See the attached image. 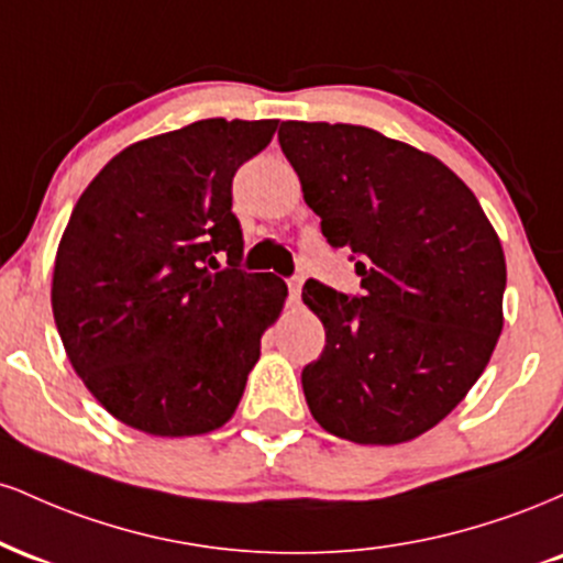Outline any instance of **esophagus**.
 Wrapping results in <instances>:
<instances>
[{"mask_svg": "<svg viewBox=\"0 0 563 563\" xmlns=\"http://www.w3.org/2000/svg\"><path fill=\"white\" fill-rule=\"evenodd\" d=\"M301 275H294V277H288V299L290 301H299V296H301Z\"/></svg>", "mask_w": 563, "mask_h": 563, "instance_id": "esophagus-1", "label": "esophagus"}]
</instances>
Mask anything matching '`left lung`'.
Wrapping results in <instances>:
<instances>
[{
    "mask_svg": "<svg viewBox=\"0 0 563 563\" xmlns=\"http://www.w3.org/2000/svg\"><path fill=\"white\" fill-rule=\"evenodd\" d=\"M283 153L360 294L303 283L325 349L301 371L314 421L357 444L423 434L466 397L503 331L506 256L442 161L376 129L283 121Z\"/></svg>",
    "mask_w": 563,
    "mask_h": 563,
    "instance_id": "8db88e82",
    "label": "left lung"
}]
</instances>
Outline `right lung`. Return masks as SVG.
Instances as JSON below:
<instances>
[{
	"instance_id": "1",
	"label": "right lung",
	"mask_w": 563,
	"mask_h": 563,
	"mask_svg": "<svg viewBox=\"0 0 563 563\" xmlns=\"http://www.w3.org/2000/svg\"><path fill=\"white\" fill-rule=\"evenodd\" d=\"M275 129L206 119L134 142L70 214L53 275L57 333L97 402L132 429L206 434L241 402L288 288L241 269L232 177Z\"/></svg>"
}]
</instances>
